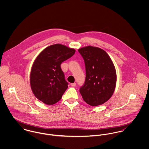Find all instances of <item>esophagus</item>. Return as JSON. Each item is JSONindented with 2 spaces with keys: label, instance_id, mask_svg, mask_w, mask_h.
<instances>
[{
  "label": "esophagus",
  "instance_id": "34e87169",
  "mask_svg": "<svg viewBox=\"0 0 149 149\" xmlns=\"http://www.w3.org/2000/svg\"><path fill=\"white\" fill-rule=\"evenodd\" d=\"M70 85H71V86H76V83H72Z\"/></svg>",
  "mask_w": 149,
  "mask_h": 149
}]
</instances>
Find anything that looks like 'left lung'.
I'll use <instances>...</instances> for the list:
<instances>
[{
  "label": "left lung",
  "mask_w": 149,
  "mask_h": 149,
  "mask_svg": "<svg viewBox=\"0 0 149 149\" xmlns=\"http://www.w3.org/2000/svg\"><path fill=\"white\" fill-rule=\"evenodd\" d=\"M84 58L86 70L85 83L80 92L91 106L102 105L113 95L116 83L115 66L104 50L91 46L79 49Z\"/></svg>",
  "instance_id": "8db88e82"
}]
</instances>
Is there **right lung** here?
I'll list each match as a JSON object with an SVG mask.
<instances>
[{
  "label": "right lung",
  "instance_id": "obj_1",
  "mask_svg": "<svg viewBox=\"0 0 149 149\" xmlns=\"http://www.w3.org/2000/svg\"><path fill=\"white\" fill-rule=\"evenodd\" d=\"M61 44L50 45L38 54L30 72V83L34 96L47 105L57 103L68 88L61 63L75 53Z\"/></svg>",
  "mask_w": 149,
  "mask_h": 149
}]
</instances>
